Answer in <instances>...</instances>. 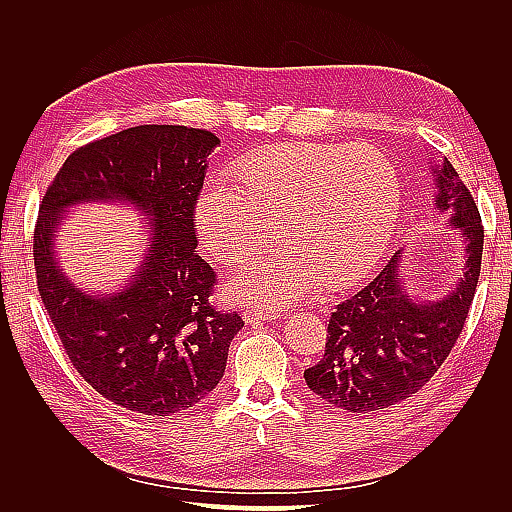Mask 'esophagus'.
Masks as SVG:
<instances>
[{"label": "esophagus", "mask_w": 512, "mask_h": 512, "mask_svg": "<svg viewBox=\"0 0 512 512\" xmlns=\"http://www.w3.org/2000/svg\"><path fill=\"white\" fill-rule=\"evenodd\" d=\"M243 318L247 322H269V320H275V314L269 312V309H245L243 312Z\"/></svg>", "instance_id": "obj_1"}]
</instances>
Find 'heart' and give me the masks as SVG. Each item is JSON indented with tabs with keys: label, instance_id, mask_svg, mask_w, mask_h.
<instances>
[{
	"label": "heart",
	"instance_id": "1",
	"mask_svg": "<svg viewBox=\"0 0 512 512\" xmlns=\"http://www.w3.org/2000/svg\"><path fill=\"white\" fill-rule=\"evenodd\" d=\"M395 164L374 145L288 143L239 162L235 183L207 185L196 205L200 237L224 262H241L267 241L275 220L284 245L245 269L232 294L286 307L322 280L356 282L376 267L399 215Z\"/></svg>",
	"mask_w": 512,
	"mask_h": 512
}]
</instances>
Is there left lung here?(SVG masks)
Segmentation results:
<instances>
[{"instance_id": "8db88e82", "label": "left lung", "mask_w": 512, "mask_h": 512, "mask_svg": "<svg viewBox=\"0 0 512 512\" xmlns=\"http://www.w3.org/2000/svg\"><path fill=\"white\" fill-rule=\"evenodd\" d=\"M436 207L466 239V271L442 301L414 303L401 286L397 252L374 282L335 307L324 356L305 369L318 397L348 412H371L418 393L451 354L466 324L483 260L480 213L453 164L433 170Z\"/></svg>"}]
</instances>
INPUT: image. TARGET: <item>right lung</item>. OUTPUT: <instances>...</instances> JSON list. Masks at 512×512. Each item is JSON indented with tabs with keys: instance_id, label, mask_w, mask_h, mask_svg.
Masks as SVG:
<instances>
[{
	"instance_id": "obj_1",
	"label": "right lung",
	"mask_w": 512,
	"mask_h": 512,
	"mask_svg": "<svg viewBox=\"0 0 512 512\" xmlns=\"http://www.w3.org/2000/svg\"><path fill=\"white\" fill-rule=\"evenodd\" d=\"M209 130L136 126L79 147L46 188L34 230L40 299L87 384L138 414L170 416L207 397L224 376L239 312L209 301L215 271L198 256L196 203ZM123 199L150 218L146 258L121 293L96 298L56 267L58 215L79 202Z\"/></svg>"
}]
</instances>
